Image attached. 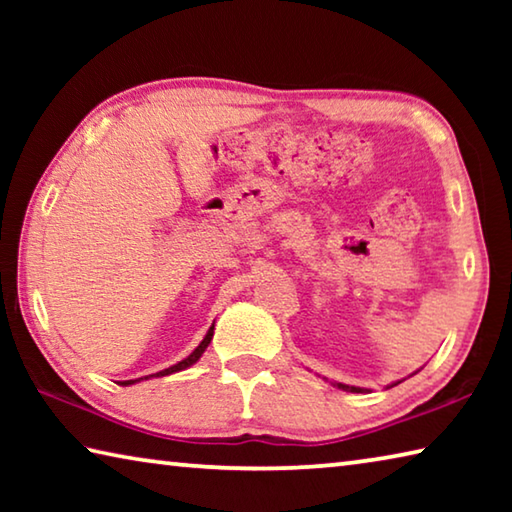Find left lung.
<instances>
[{
	"label": "left lung",
	"instance_id": "obj_1",
	"mask_svg": "<svg viewBox=\"0 0 512 512\" xmlns=\"http://www.w3.org/2000/svg\"><path fill=\"white\" fill-rule=\"evenodd\" d=\"M397 384H400V381H397ZM334 386H336V388H341V391H348V393H368V388L348 386V384H341V381H334ZM391 386H395V384H391ZM391 386H388V388H391Z\"/></svg>",
	"mask_w": 512,
	"mask_h": 512
}]
</instances>
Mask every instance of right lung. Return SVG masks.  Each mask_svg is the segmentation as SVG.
Segmentation results:
<instances>
[{
  "mask_svg": "<svg viewBox=\"0 0 512 512\" xmlns=\"http://www.w3.org/2000/svg\"><path fill=\"white\" fill-rule=\"evenodd\" d=\"M212 336H214V325H212L210 329H207V334L203 336V341L198 343V348H196L192 354H189V357H185L183 361L173 363V366L164 368V370H160V372H155V375H149V377H167V375H173V372H180V370H185V368H189V366H194V363L203 357V352L207 350V345H210ZM149 377H140V379H149ZM140 379H128V381H121V386L137 384V381H140Z\"/></svg>",
  "mask_w": 512,
  "mask_h": 512,
  "instance_id": "add662e5",
  "label": "right lung"
}]
</instances>
